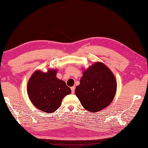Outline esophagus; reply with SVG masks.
<instances>
[{
    "label": "esophagus",
    "instance_id": "1",
    "mask_svg": "<svg viewBox=\"0 0 148 148\" xmlns=\"http://www.w3.org/2000/svg\"><path fill=\"white\" fill-rule=\"evenodd\" d=\"M75 86H72V87H71V92H72V93H74V92H75Z\"/></svg>",
    "mask_w": 148,
    "mask_h": 148
}]
</instances>
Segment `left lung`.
I'll list each match as a JSON object with an SVG mask.
<instances>
[{
    "label": "left lung",
    "instance_id": "obj_1",
    "mask_svg": "<svg viewBox=\"0 0 148 148\" xmlns=\"http://www.w3.org/2000/svg\"><path fill=\"white\" fill-rule=\"evenodd\" d=\"M117 91V82L110 70L96 62L83 71L75 95L85 109L95 113L108 106Z\"/></svg>",
    "mask_w": 148,
    "mask_h": 148
}]
</instances>
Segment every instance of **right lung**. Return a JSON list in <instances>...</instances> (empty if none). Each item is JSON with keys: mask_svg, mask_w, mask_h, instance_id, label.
Segmentation results:
<instances>
[{"mask_svg": "<svg viewBox=\"0 0 148 148\" xmlns=\"http://www.w3.org/2000/svg\"><path fill=\"white\" fill-rule=\"evenodd\" d=\"M57 71L49 69L44 73L36 70L28 83L27 92L30 101L44 112H55L60 107L64 97L71 92L65 82L57 78Z\"/></svg>", "mask_w": 148, "mask_h": 148, "instance_id": "right-lung-1", "label": "right lung"}]
</instances>
